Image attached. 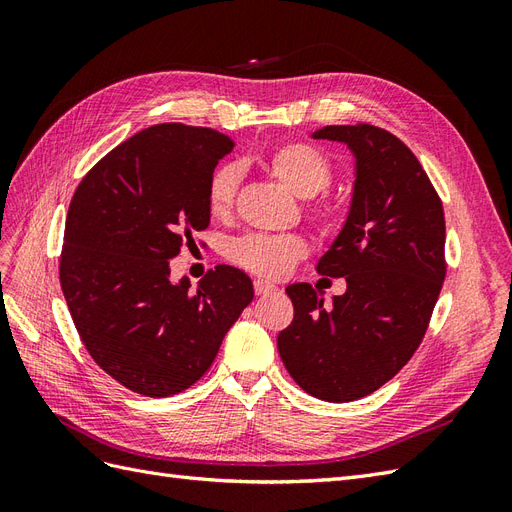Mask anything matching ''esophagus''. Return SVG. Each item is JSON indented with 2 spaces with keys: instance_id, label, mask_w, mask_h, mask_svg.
<instances>
[{
  "instance_id": "1",
  "label": "esophagus",
  "mask_w": 512,
  "mask_h": 512,
  "mask_svg": "<svg viewBox=\"0 0 512 512\" xmlns=\"http://www.w3.org/2000/svg\"><path fill=\"white\" fill-rule=\"evenodd\" d=\"M275 290H277V286L267 282V280H260V277H258V280H254V292L258 294V297H265V294H271Z\"/></svg>"
}]
</instances>
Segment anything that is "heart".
<instances>
[{"instance_id": "b5f03b06", "label": "heart", "mask_w": 512, "mask_h": 512, "mask_svg": "<svg viewBox=\"0 0 512 512\" xmlns=\"http://www.w3.org/2000/svg\"><path fill=\"white\" fill-rule=\"evenodd\" d=\"M262 166L299 198H312L327 188L333 166L320 147L312 143H284L271 149ZM239 185V170L228 164L215 170L207 185V207L213 218L226 220ZM307 254V245L297 235H247L230 247V258L237 265L260 275L280 277L294 262Z\"/></svg>"}]
</instances>
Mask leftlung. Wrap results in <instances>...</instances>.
I'll use <instances>...</instances> for the list:
<instances>
[{"mask_svg": "<svg viewBox=\"0 0 512 512\" xmlns=\"http://www.w3.org/2000/svg\"><path fill=\"white\" fill-rule=\"evenodd\" d=\"M320 141L354 158L346 222L318 273L346 277L324 305L312 284H290L294 318L277 335L292 380L333 404L378 391L404 367L427 331L444 282V211L414 153L382 128L324 126Z\"/></svg>", "mask_w": 512, "mask_h": 512, "instance_id": "obj_1", "label": "left lung"}]
</instances>
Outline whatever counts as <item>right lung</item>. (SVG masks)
<instances>
[{
	"label": "right lung",
	"mask_w": 512,
	"mask_h": 512,
	"mask_svg": "<svg viewBox=\"0 0 512 512\" xmlns=\"http://www.w3.org/2000/svg\"><path fill=\"white\" fill-rule=\"evenodd\" d=\"M232 147L211 128L160 123L106 153L72 196L61 290L91 359L134 393L192 386L254 299L250 277L228 265L196 290L170 280L168 260L209 226L207 185Z\"/></svg>",
	"instance_id": "obj_1"
}]
</instances>
